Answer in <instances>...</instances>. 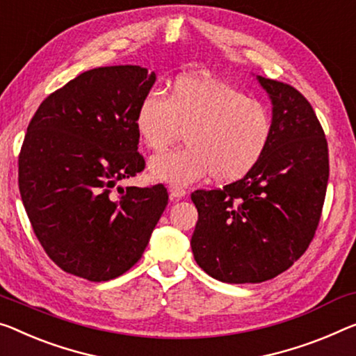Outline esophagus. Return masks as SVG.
<instances>
[{
	"instance_id": "1",
	"label": "esophagus",
	"mask_w": 356,
	"mask_h": 356,
	"mask_svg": "<svg viewBox=\"0 0 356 356\" xmlns=\"http://www.w3.org/2000/svg\"><path fill=\"white\" fill-rule=\"evenodd\" d=\"M168 193H170V197L175 200L183 199L186 195V191L183 188H179V186H170V188H168Z\"/></svg>"
}]
</instances>
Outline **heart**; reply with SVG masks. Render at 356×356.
<instances>
[{
	"label": "heart",
	"mask_w": 356,
	"mask_h": 356,
	"mask_svg": "<svg viewBox=\"0 0 356 356\" xmlns=\"http://www.w3.org/2000/svg\"><path fill=\"white\" fill-rule=\"evenodd\" d=\"M135 129L152 151H162L184 132L181 149L149 161L152 179L186 186L210 173L232 183L258 165L272 138L269 108L218 78L186 74L173 81L167 100L147 94L135 114Z\"/></svg>",
	"instance_id": "obj_1"
}]
</instances>
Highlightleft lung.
Returning <instances> with one entry per match:
<instances>
[{"label": "left lung", "mask_w": 356, "mask_h": 356, "mask_svg": "<svg viewBox=\"0 0 356 356\" xmlns=\"http://www.w3.org/2000/svg\"><path fill=\"white\" fill-rule=\"evenodd\" d=\"M272 103V138L258 165L222 189L191 194V248L210 277L261 283L307 250L323 209L330 159L314 108L294 87L256 76Z\"/></svg>", "instance_id": "left-lung-1"}]
</instances>
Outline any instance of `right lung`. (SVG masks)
<instances>
[{"label": "right lung", "mask_w": 356, "mask_h": 356, "mask_svg": "<svg viewBox=\"0 0 356 356\" xmlns=\"http://www.w3.org/2000/svg\"><path fill=\"white\" fill-rule=\"evenodd\" d=\"M154 83L138 65L84 71L26 129L19 189L33 231L60 269L89 282L129 270L167 207L162 184L118 186L145 168L135 114Z\"/></svg>", "instance_id": "right-lung-1"}]
</instances>
